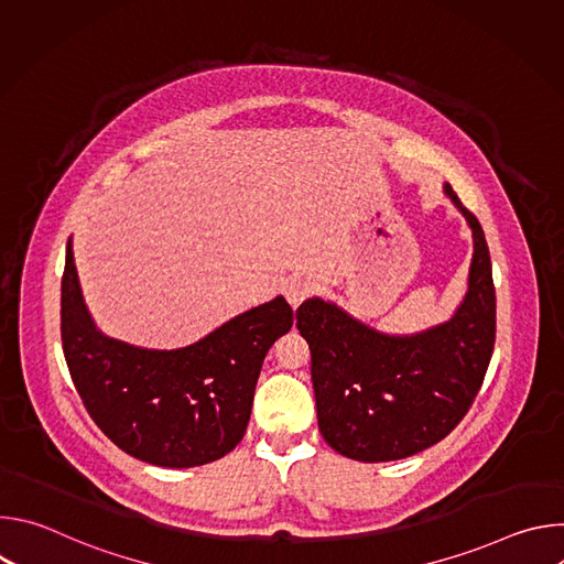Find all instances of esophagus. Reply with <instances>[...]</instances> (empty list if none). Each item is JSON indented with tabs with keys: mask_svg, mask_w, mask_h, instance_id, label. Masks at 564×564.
I'll use <instances>...</instances> for the list:
<instances>
[{
	"mask_svg": "<svg viewBox=\"0 0 564 564\" xmlns=\"http://www.w3.org/2000/svg\"><path fill=\"white\" fill-rule=\"evenodd\" d=\"M310 292H312V285H310L307 281H303V279H292V281L285 285V299H288V303H290L292 307H299V305L307 299Z\"/></svg>",
	"mask_w": 564,
	"mask_h": 564,
	"instance_id": "34e87169",
	"label": "esophagus"
}]
</instances>
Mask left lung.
Returning a JSON list of instances; mask_svg holds the SVG:
<instances>
[{"instance_id": "obj_1", "label": "left lung", "mask_w": 564, "mask_h": 564, "mask_svg": "<svg viewBox=\"0 0 564 564\" xmlns=\"http://www.w3.org/2000/svg\"><path fill=\"white\" fill-rule=\"evenodd\" d=\"M473 231L468 290L444 324L386 335L321 296L296 310L310 346L324 440L357 462L404 459L444 440L468 413L496 344V288L485 231L446 183Z\"/></svg>"}]
</instances>
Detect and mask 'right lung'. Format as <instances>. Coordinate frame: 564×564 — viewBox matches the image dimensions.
I'll return each mask as SVG.
<instances>
[{
    "instance_id": "add662e5",
    "label": "right lung",
    "mask_w": 564,
    "mask_h": 564,
    "mask_svg": "<svg viewBox=\"0 0 564 564\" xmlns=\"http://www.w3.org/2000/svg\"><path fill=\"white\" fill-rule=\"evenodd\" d=\"M290 328L292 307L274 296L176 350L107 337L85 303L68 238L64 359L91 420L135 459L192 468L227 455L246 435L263 359Z\"/></svg>"
}]
</instances>
